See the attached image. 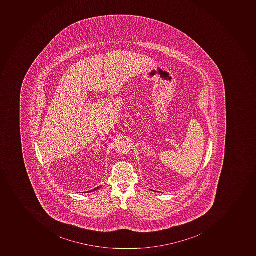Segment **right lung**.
<instances>
[{
  "mask_svg": "<svg viewBox=\"0 0 256 256\" xmlns=\"http://www.w3.org/2000/svg\"><path fill=\"white\" fill-rule=\"evenodd\" d=\"M99 188L100 187H98V188H96V189L93 190V192H94V190H96L99 189Z\"/></svg>",
  "mask_w": 256,
  "mask_h": 256,
  "instance_id": "right-lung-1",
  "label": "right lung"
}]
</instances>
